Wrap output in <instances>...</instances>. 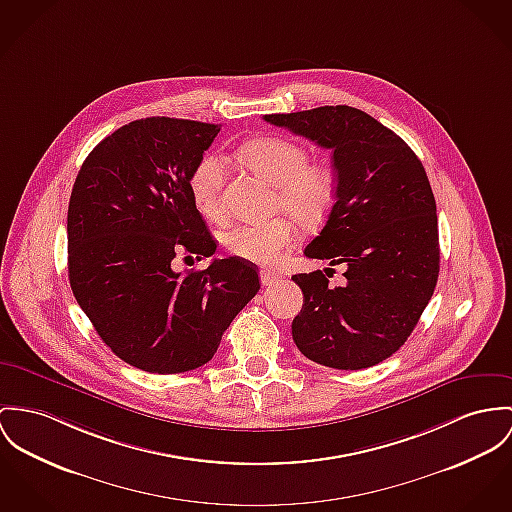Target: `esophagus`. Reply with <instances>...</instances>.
<instances>
[{"instance_id":"obj_1","label":"esophagus","mask_w":512,"mask_h":512,"mask_svg":"<svg viewBox=\"0 0 512 512\" xmlns=\"http://www.w3.org/2000/svg\"><path fill=\"white\" fill-rule=\"evenodd\" d=\"M278 278H280V275L275 271H267V269L261 271V284L263 286H273Z\"/></svg>"}]
</instances>
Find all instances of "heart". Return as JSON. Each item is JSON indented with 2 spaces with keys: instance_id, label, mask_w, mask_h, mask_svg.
<instances>
[{
  "instance_id": "obj_1",
  "label": "heart",
  "mask_w": 512,
  "mask_h": 512,
  "mask_svg": "<svg viewBox=\"0 0 512 512\" xmlns=\"http://www.w3.org/2000/svg\"><path fill=\"white\" fill-rule=\"evenodd\" d=\"M245 165L275 187V208L289 216L261 224H241L226 234L232 255L255 265H276L298 241L296 222L306 226L325 218L335 200V175L323 165L310 161L308 150L288 138L267 136L247 142L241 152ZM228 165L218 154L198 159L191 173V195L198 210L208 218L222 216V191Z\"/></svg>"
}]
</instances>
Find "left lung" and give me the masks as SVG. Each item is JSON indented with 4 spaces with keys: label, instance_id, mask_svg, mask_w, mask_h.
Segmentation results:
<instances>
[{
    "label": "left lung",
    "instance_id": "8db88e82",
    "mask_svg": "<svg viewBox=\"0 0 512 512\" xmlns=\"http://www.w3.org/2000/svg\"><path fill=\"white\" fill-rule=\"evenodd\" d=\"M265 120L331 150L337 173L327 224L304 255L343 263L345 284H329L333 269L292 276L304 294L294 343L329 368L374 366L407 341L436 286L438 220L425 167L395 132L354 107Z\"/></svg>",
    "mask_w": 512,
    "mask_h": 512
}]
</instances>
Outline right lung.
Returning <instances> with one entry per match:
<instances>
[{"label": "right lung", "instance_id": "obj_1", "mask_svg": "<svg viewBox=\"0 0 512 512\" xmlns=\"http://www.w3.org/2000/svg\"><path fill=\"white\" fill-rule=\"evenodd\" d=\"M218 132L185 118L132 120L93 148L72 189V292L103 343L144 372L206 364L261 288L257 267L239 257L185 275L171 269L177 251H216L189 181Z\"/></svg>", "mask_w": 512, "mask_h": 512}]
</instances>
